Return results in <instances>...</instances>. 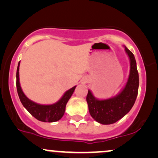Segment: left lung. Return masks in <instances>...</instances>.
Instances as JSON below:
<instances>
[{"mask_svg": "<svg viewBox=\"0 0 158 158\" xmlns=\"http://www.w3.org/2000/svg\"><path fill=\"white\" fill-rule=\"evenodd\" d=\"M130 60V73L126 86L119 94L106 99H98L88 90L86 100L90 116L98 123L110 125L123 118L131 109L137 99L139 75L134 54L125 47Z\"/></svg>", "mask_w": 158, "mask_h": 158, "instance_id": "obj_1", "label": "left lung"}]
</instances>
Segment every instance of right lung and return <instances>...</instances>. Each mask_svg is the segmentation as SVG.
Here are the masks:
<instances>
[{"mask_svg": "<svg viewBox=\"0 0 158 158\" xmlns=\"http://www.w3.org/2000/svg\"><path fill=\"white\" fill-rule=\"evenodd\" d=\"M19 66L20 61L19 62L16 73V87L20 100L26 109L33 116L38 120L41 122L52 123L59 120L64 115L65 111V107L67 102L71 97L76 86L69 89L65 92L62 97L57 102L52 105H41L35 103L29 99L25 94H23L21 88L19 81Z\"/></svg>", "mask_w": 158, "mask_h": 158, "instance_id": "obj_1", "label": "right lung"}]
</instances>
